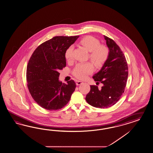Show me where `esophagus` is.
<instances>
[{
    "mask_svg": "<svg viewBox=\"0 0 153 153\" xmlns=\"http://www.w3.org/2000/svg\"><path fill=\"white\" fill-rule=\"evenodd\" d=\"M82 82H81V81H79V80H77V81L76 82V84L77 85H79L82 84Z\"/></svg>",
    "mask_w": 153,
    "mask_h": 153,
    "instance_id": "1",
    "label": "esophagus"
}]
</instances>
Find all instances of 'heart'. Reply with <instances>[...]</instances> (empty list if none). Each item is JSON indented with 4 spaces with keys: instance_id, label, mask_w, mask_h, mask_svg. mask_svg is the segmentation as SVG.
I'll list each match as a JSON object with an SVG mask.
<instances>
[{
    "instance_id": "obj_1",
    "label": "heart",
    "mask_w": 153,
    "mask_h": 153,
    "mask_svg": "<svg viewBox=\"0 0 153 153\" xmlns=\"http://www.w3.org/2000/svg\"><path fill=\"white\" fill-rule=\"evenodd\" d=\"M89 53V59L98 67H101L105 63L109 57V51L105 45L100 44V41L92 36H86L79 41ZM74 47L71 45L65 51V58L68 62L73 60V52ZM94 70L93 64L91 63L79 64L73 71V74L77 78L85 79Z\"/></svg>"
}]
</instances>
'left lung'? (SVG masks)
I'll list each match as a JSON object with an SVG mask.
<instances>
[{
    "label": "left lung",
    "instance_id": "8db88e82",
    "mask_svg": "<svg viewBox=\"0 0 153 153\" xmlns=\"http://www.w3.org/2000/svg\"><path fill=\"white\" fill-rule=\"evenodd\" d=\"M109 50V57L101 70L93 78L103 84L91 85L85 100L90 105L99 108H107L114 105L124 92L128 76V67L126 56L113 40L104 35Z\"/></svg>",
    "mask_w": 153,
    "mask_h": 153
}]
</instances>
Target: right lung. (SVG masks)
<instances>
[{
  "instance_id": "1",
  "label": "right lung",
  "mask_w": 153,
  "mask_h": 153,
  "mask_svg": "<svg viewBox=\"0 0 153 153\" xmlns=\"http://www.w3.org/2000/svg\"><path fill=\"white\" fill-rule=\"evenodd\" d=\"M79 36H54L38 47L29 60L27 88L35 102L44 109H62L74 91V81L71 80L67 84L60 82L59 71L66 67L65 51Z\"/></svg>"
}]
</instances>
